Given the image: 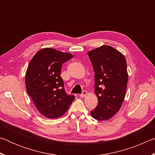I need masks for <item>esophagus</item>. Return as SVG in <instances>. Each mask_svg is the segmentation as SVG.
Returning a JSON list of instances; mask_svg holds the SVG:
<instances>
[{
    "label": "esophagus",
    "instance_id": "1",
    "mask_svg": "<svg viewBox=\"0 0 155 155\" xmlns=\"http://www.w3.org/2000/svg\"><path fill=\"white\" fill-rule=\"evenodd\" d=\"M87 91H83V92H82V94H81L80 95H79V96L80 97H81V98H83V97H84V96H85L86 95H87Z\"/></svg>",
    "mask_w": 155,
    "mask_h": 155
}]
</instances>
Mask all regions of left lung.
<instances>
[{
    "mask_svg": "<svg viewBox=\"0 0 155 155\" xmlns=\"http://www.w3.org/2000/svg\"><path fill=\"white\" fill-rule=\"evenodd\" d=\"M94 70V87L98 105L90 114L97 120H107L119 111L124 101L128 73L121 52L102 46L87 52Z\"/></svg>",
    "mask_w": 155,
    "mask_h": 155,
    "instance_id": "8db88e82",
    "label": "left lung"
}]
</instances>
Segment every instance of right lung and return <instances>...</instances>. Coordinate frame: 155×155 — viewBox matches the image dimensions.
<instances>
[{
    "label": "right lung",
    "mask_w": 155,
    "mask_h": 155,
    "mask_svg": "<svg viewBox=\"0 0 155 155\" xmlns=\"http://www.w3.org/2000/svg\"><path fill=\"white\" fill-rule=\"evenodd\" d=\"M72 57L70 53L46 48L37 52L28 65L27 91L37 109L48 118L61 117L75 98L66 93L60 76L62 64Z\"/></svg>",
    "instance_id": "1"
}]
</instances>
